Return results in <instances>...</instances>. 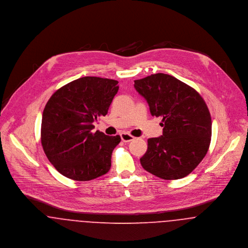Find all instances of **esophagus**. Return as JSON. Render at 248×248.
<instances>
[{
    "mask_svg": "<svg viewBox=\"0 0 248 248\" xmlns=\"http://www.w3.org/2000/svg\"><path fill=\"white\" fill-rule=\"evenodd\" d=\"M121 138H122V140L124 141V142H128V141H131L133 140L135 138L133 137L132 135H130L129 133H126V132H124L121 134Z\"/></svg>",
    "mask_w": 248,
    "mask_h": 248,
    "instance_id": "1",
    "label": "esophagus"
}]
</instances>
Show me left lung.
Segmentation results:
<instances>
[{
	"instance_id": "1",
	"label": "left lung",
	"mask_w": 248,
	"mask_h": 248,
	"mask_svg": "<svg viewBox=\"0 0 248 248\" xmlns=\"http://www.w3.org/2000/svg\"><path fill=\"white\" fill-rule=\"evenodd\" d=\"M134 83L151 115L163 118L164 126L161 137L147 140L140 165L164 180L187 176L210 145L212 122L205 102L191 86L168 74H153Z\"/></svg>"
}]
</instances>
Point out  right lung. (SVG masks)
Listing matches in <instances>:
<instances>
[{
	"label": "right lung",
	"instance_id": "add662e5",
	"mask_svg": "<svg viewBox=\"0 0 248 248\" xmlns=\"http://www.w3.org/2000/svg\"><path fill=\"white\" fill-rule=\"evenodd\" d=\"M119 90L118 81L83 77L50 97L43 112L41 140L58 172L74 181H90L107 174L113 149L121 137L92 132L94 121L106 116Z\"/></svg>",
	"mask_w": 248,
	"mask_h": 248
}]
</instances>
